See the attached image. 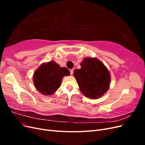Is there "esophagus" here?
<instances>
[{
    "label": "esophagus",
    "mask_w": 145,
    "mask_h": 145,
    "mask_svg": "<svg viewBox=\"0 0 145 145\" xmlns=\"http://www.w3.org/2000/svg\"><path fill=\"white\" fill-rule=\"evenodd\" d=\"M70 74H71V75L72 76V74H73V72H74V69H70Z\"/></svg>",
    "instance_id": "esophagus-1"
}]
</instances>
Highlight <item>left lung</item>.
Returning <instances> with one entry per match:
<instances>
[{
  "label": "left lung",
  "mask_w": 145,
  "mask_h": 145,
  "mask_svg": "<svg viewBox=\"0 0 145 145\" xmlns=\"http://www.w3.org/2000/svg\"><path fill=\"white\" fill-rule=\"evenodd\" d=\"M81 68L74 72L78 85L83 94L89 99L100 97L108 91L111 76L105 66L95 58H85Z\"/></svg>",
  "instance_id": "1"
}]
</instances>
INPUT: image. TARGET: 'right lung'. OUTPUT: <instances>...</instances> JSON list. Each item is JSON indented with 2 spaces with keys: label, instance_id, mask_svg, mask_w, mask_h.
<instances>
[{
  "label": "right lung",
  "instance_id": "obj_1",
  "mask_svg": "<svg viewBox=\"0 0 145 145\" xmlns=\"http://www.w3.org/2000/svg\"><path fill=\"white\" fill-rule=\"evenodd\" d=\"M69 70L60 67L55 62L42 64L34 74L33 81L36 89L43 95H50L59 89L63 76H69Z\"/></svg>",
  "mask_w": 145,
  "mask_h": 145
}]
</instances>
